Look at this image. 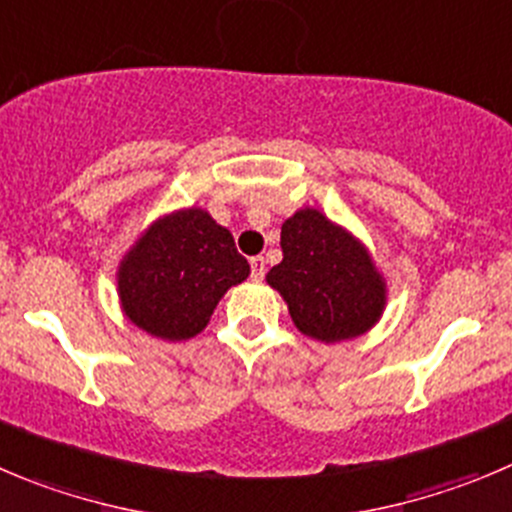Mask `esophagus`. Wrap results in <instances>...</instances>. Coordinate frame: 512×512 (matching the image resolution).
I'll return each instance as SVG.
<instances>
[{
	"mask_svg": "<svg viewBox=\"0 0 512 512\" xmlns=\"http://www.w3.org/2000/svg\"><path fill=\"white\" fill-rule=\"evenodd\" d=\"M266 274V259L264 256H253L251 259V279L261 281Z\"/></svg>",
	"mask_w": 512,
	"mask_h": 512,
	"instance_id": "34e87169",
	"label": "esophagus"
}]
</instances>
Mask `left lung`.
<instances>
[{"label":"left lung","mask_w":512,"mask_h":512,"mask_svg":"<svg viewBox=\"0 0 512 512\" xmlns=\"http://www.w3.org/2000/svg\"><path fill=\"white\" fill-rule=\"evenodd\" d=\"M284 259L266 274L304 337L324 344L367 334L384 314L387 281L369 248L316 208H299L281 226Z\"/></svg>","instance_id":"left-lung-1"}]
</instances>
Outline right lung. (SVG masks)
Masks as SVG:
<instances>
[{"mask_svg": "<svg viewBox=\"0 0 512 512\" xmlns=\"http://www.w3.org/2000/svg\"><path fill=\"white\" fill-rule=\"evenodd\" d=\"M248 274L231 231L191 206L150 223L115 276L128 321L150 337L186 342L206 329L223 294Z\"/></svg>", "mask_w": 512, "mask_h": 512, "instance_id": "add662e5", "label": "right lung"}]
</instances>
